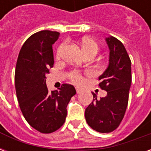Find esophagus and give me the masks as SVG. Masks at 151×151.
Wrapping results in <instances>:
<instances>
[{"label": "esophagus", "mask_w": 151, "mask_h": 151, "mask_svg": "<svg viewBox=\"0 0 151 151\" xmlns=\"http://www.w3.org/2000/svg\"><path fill=\"white\" fill-rule=\"evenodd\" d=\"M82 89L81 88H79V87H76V91H77V93L78 94V93H81L82 92Z\"/></svg>", "instance_id": "1"}]
</instances>
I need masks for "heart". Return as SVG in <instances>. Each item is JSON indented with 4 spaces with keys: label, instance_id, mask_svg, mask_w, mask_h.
<instances>
[{
    "label": "heart",
    "instance_id": "obj_1",
    "mask_svg": "<svg viewBox=\"0 0 151 151\" xmlns=\"http://www.w3.org/2000/svg\"><path fill=\"white\" fill-rule=\"evenodd\" d=\"M82 51L84 52V53L88 52H98L99 51V44L97 42H95V40H93L92 39L90 38H83L82 40ZM65 47V43H61L56 49V56L59 57L60 56V54L62 52L63 49ZM69 78L72 81L73 83L75 84H82L84 82V78L82 76V74L78 71H73L70 73L69 74Z\"/></svg>",
    "mask_w": 151,
    "mask_h": 151
}]
</instances>
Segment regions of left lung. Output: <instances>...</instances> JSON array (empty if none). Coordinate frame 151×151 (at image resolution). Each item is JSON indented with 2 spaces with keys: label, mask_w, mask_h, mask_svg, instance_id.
<instances>
[{
  "label": "left lung",
  "mask_w": 151,
  "mask_h": 151,
  "mask_svg": "<svg viewBox=\"0 0 151 151\" xmlns=\"http://www.w3.org/2000/svg\"><path fill=\"white\" fill-rule=\"evenodd\" d=\"M110 49L109 65L99 78V86L108 92L104 98L93 101L86 108L85 117L89 126L99 133H111L122 121L129 102L132 82L131 60L123 43L116 38L106 39Z\"/></svg>",
  "instance_id": "8db88e82"
}]
</instances>
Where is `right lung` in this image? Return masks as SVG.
Returning a JSON list of instances; mask_svg holds the SVG:
<instances>
[{"mask_svg":"<svg viewBox=\"0 0 151 151\" xmlns=\"http://www.w3.org/2000/svg\"><path fill=\"white\" fill-rule=\"evenodd\" d=\"M59 32L35 33L22 47L15 69V89L19 107L28 124L42 133L59 129L65 121L67 105L76 94L73 86L62 84L48 91L46 74L54 65L52 44Z\"/></svg>","mask_w":151,"mask_h":151,"instance_id":"obj_1","label":"right lung"}]
</instances>
